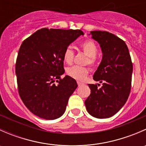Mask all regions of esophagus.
Returning a JSON list of instances; mask_svg holds the SVG:
<instances>
[{"instance_id": "esophagus-1", "label": "esophagus", "mask_w": 146, "mask_h": 146, "mask_svg": "<svg viewBox=\"0 0 146 146\" xmlns=\"http://www.w3.org/2000/svg\"><path fill=\"white\" fill-rule=\"evenodd\" d=\"M83 85V84H82V82H78V87H80V86H81V85Z\"/></svg>"}]
</instances>
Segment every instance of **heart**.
Returning a JSON list of instances; mask_svg holds the SVG:
<instances>
[{
  "instance_id": "b5f03b06",
  "label": "heart",
  "mask_w": 146,
  "mask_h": 146,
  "mask_svg": "<svg viewBox=\"0 0 146 146\" xmlns=\"http://www.w3.org/2000/svg\"><path fill=\"white\" fill-rule=\"evenodd\" d=\"M80 48L85 55L88 56V59L86 60V64L90 66H94L95 64V56L98 52V47L96 44L90 39L85 41L80 44ZM64 62L66 64H71L74 58V51L70 47H68L64 52ZM89 73V69L86 67H80L74 66L69 67L66 69V74L75 80L82 81L85 78Z\"/></svg>"
}]
</instances>
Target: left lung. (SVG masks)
Listing matches in <instances>:
<instances>
[{"label":"left lung","instance_id":"left-lung-1","mask_svg":"<svg viewBox=\"0 0 146 146\" xmlns=\"http://www.w3.org/2000/svg\"><path fill=\"white\" fill-rule=\"evenodd\" d=\"M90 35L100 45L102 59L93 76L102 84H88L91 93L85 101L87 111L92 117H112L127 101L131 88L133 64L126 43L105 31H92Z\"/></svg>","mask_w":146,"mask_h":146}]
</instances>
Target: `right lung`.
<instances>
[{"mask_svg":"<svg viewBox=\"0 0 146 146\" xmlns=\"http://www.w3.org/2000/svg\"><path fill=\"white\" fill-rule=\"evenodd\" d=\"M83 35L80 29L43 28L23 41L15 64L18 92L35 115L53 120L64 114L78 84L68 76L61 78L65 72L63 56L70 44Z\"/></svg>","mask_w":146,"mask_h":146,"instance_id":"add662e5","label":"right lung"}]
</instances>
